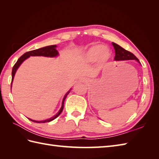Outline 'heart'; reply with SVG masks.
Listing matches in <instances>:
<instances>
[{"mask_svg": "<svg viewBox=\"0 0 159 159\" xmlns=\"http://www.w3.org/2000/svg\"><path fill=\"white\" fill-rule=\"evenodd\" d=\"M111 56L112 52L109 48L102 44H96L87 50L84 59L87 61H93L97 59L100 63L104 64L111 59Z\"/></svg>", "mask_w": 159, "mask_h": 159, "instance_id": "heart-1", "label": "heart"}]
</instances>
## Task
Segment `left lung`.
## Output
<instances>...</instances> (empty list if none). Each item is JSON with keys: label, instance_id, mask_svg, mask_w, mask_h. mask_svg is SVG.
I'll return each mask as SVG.
<instances>
[{"label": "left lung", "instance_id": "obj_1", "mask_svg": "<svg viewBox=\"0 0 159 159\" xmlns=\"http://www.w3.org/2000/svg\"><path fill=\"white\" fill-rule=\"evenodd\" d=\"M112 45L114 47L116 56L114 59L116 61H124V60H137L139 63V59L134 56L133 53L128 51V50L124 49L122 47H121L116 43L112 42Z\"/></svg>", "mask_w": 159, "mask_h": 159}]
</instances>
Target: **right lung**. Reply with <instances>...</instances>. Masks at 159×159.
<instances>
[{"mask_svg": "<svg viewBox=\"0 0 159 159\" xmlns=\"http://www.w3.org/2000/svg\"><path fill=\"white\" fill-rule=\"evenodd\" d=\"M59 55L58 51L57 50V46L56 45H52V46H46V47H43V48H39V49H36L34 50H31V51H29L24 54L17 61V62L15 63V65L13 66V69H12V73H11V76H12V79H11V86H12V82L13 80V78H14L15 74L17 70L19 67V66L21 65L22 63L26 59L30 56H43V57H57ZM70 93V91L67 92L65 96H64L63 99V102H62V106L61 107V109L57 113L55 116H53L52 117L50 118V119L46 120H42V121H36V120H33L31 119H29L31 121H33V122H36V123H46V122H49V121H51L53 120H55V118L58 117L61 113L62 112V111L63 109V104H64V100H65L66 98L67 97V94Z\"/></svg>", "mask_w": 159, "mask_h": 159, "instance_id": "add662e5", "label": "right lung"}]
</instances>
